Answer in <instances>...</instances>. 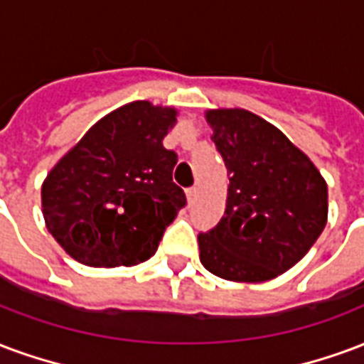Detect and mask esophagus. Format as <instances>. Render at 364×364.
<instances>
[{"instance_id":"esophagus-1","label":"esophagus","mask_w":364,"mask_h":364,"mask_svg":"<svg viewBox=\"0 0 364 364\" xmlns=\"http://www.w3.org/2000/svg\"><path fill=\"white\" fill-rule=\"evenodd\" d=\"M185 193H187V200H189V204L195 203L196 193H198V189H196V187H189V189L185 191Z\"/></svg>"}]
</instances>
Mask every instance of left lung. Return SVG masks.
<instances>
[{"label": "left lung", "instance_id": "1", "mask_svg": "<svg viewBox=\"0 0 364 364\" xmlns=\"http://www.w3.org/2000/svg\"><path fill=\"white\" fill-rule=\"evenodd\" d=\"M230 185L222 220L198 235L214 276L258 284L278 278L316 243L328 222V185L278 127L247 109H208Z\"/></svg>", "mask_w": 364, "mask_h": 364}]
</instances>
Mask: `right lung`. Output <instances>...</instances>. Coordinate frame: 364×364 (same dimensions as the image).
<instances>
[{
    "label": "right lung",
    "mask_w": 364,
    "mask_h": 364,
    "mask_svg": "<svg viewBox=\"0 0 364 364\" xmlns=\"http://www.w3.org/2000/svg\"><path fill=\"white\" fill-rule=\"evenodd\" d=\"M177 109L136 100L86 131L42 183L46 228L77 262L134 266L154 255L187 204L164 136Z\"/></svg>",
    "instance_id": "right-lung-1"
}]
</instances>
